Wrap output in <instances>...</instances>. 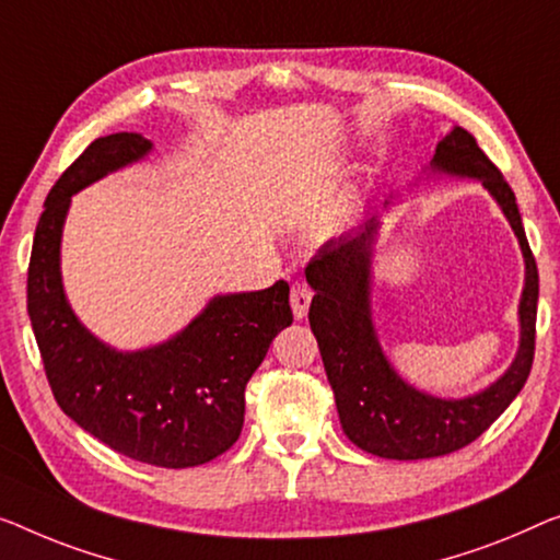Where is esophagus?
<instances>
[{
    "instance_id": "esophagus-1",
    "label": "esophagus",
    "mask_w": 560,
    "mask_h": 560,
    "mask_svg": "<svg viewBox=\"0 0 560 560\" xmlns=\"http://www.w3.org/2000/svg\"><path fill=\"white\" fill-rule=\"evenodd\" d=\"M312 287L304 281L291 283V312H294L296 319H304L308 312V304H312Z\"/></svg>"
}]
</instances>
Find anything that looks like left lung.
I'll use <instances>...</instances> for the list:
<instances>
[{
	"mask_svg": "<svg viewBox=\"0 0 560 560\" xmlns=\"http://www.w3.org/2000/svg\"><path fill=\"white\" fill-rule=\"evenodd\" d=\"M430 168L478 178L511 221L525 258L521 347L503 377L478 395L463 399L424 395L392 370L372 327V244L380 223L372 219L366 226L324 244L306 266V281L316 291L308 324L319 341L341 430L364 453L389 460L450 455L478 440L523 389L536 352L538 266L513 188L465 128H453L440 140Z\"/></svg>",
	"mask_w": 560,
	"mask_h": 560,
	"instance_id": "1",
	"label": "left lung"
}]
</instances>
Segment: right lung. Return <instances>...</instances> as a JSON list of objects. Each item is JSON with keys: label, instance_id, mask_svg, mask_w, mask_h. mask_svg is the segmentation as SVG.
<instances>
[{"label": "right lung", "instance_id": "obj_1", "mask_svg": "<svg viewBox=\"0 0 560 560\" xmlns=\"http://www.w3.org/2000/svg\"><path fill=\"white\" fill-rule=\"evenodd\" d=\"M153 143L138 132L97 138L45 200L27 271V312L57 405L115 453L155 467H196L226 453L244 428L246 385L273 337L294 322L289 283L213 296L163 345L118 352L72 314L60 277L70 198L136 163Z\"/></svg>", "mask_w": 560, "mask_h": 560}]
</instances>
